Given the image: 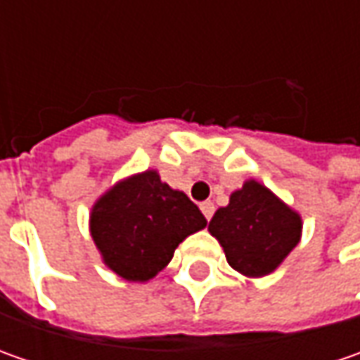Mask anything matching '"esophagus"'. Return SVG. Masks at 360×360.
I'll use <instances>...</instances> for the list:
<instances>
[{
	"label": "esophagus",
	"instance_id": "1",
	"mask_svg": "<svg viewBox=\"0 0 360 360\" xmlns=\"http://www.w3.org/2000/svg\"><path fill=\"white\" fill-rule=\"evenodd\" d=\"M200 210H202V214L206 216V220H210V218H212V214H214V204H212L210 200L202 202Z\"/></svg>",
	"mask_w": 360,
	"mask_h": 360
}]
</instances>
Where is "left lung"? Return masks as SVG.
<instances>
[{
  "label": "left lung",
  "instance_id": "obj_1",
  "mask_svg": "<svg viewBox=\"0 0 360 360\" xmlns=\"http://www.w3.org/2000/svg\"><path fill=\"white\" fill-rule=\"evenodd\" d=\"M229 264L248 278L266 276L281 266L300 240V214L256 180L230 194L208 224Z\"/></svg>",
  "mask_w": 360,
  "mask_h": 360
}]
</instances>
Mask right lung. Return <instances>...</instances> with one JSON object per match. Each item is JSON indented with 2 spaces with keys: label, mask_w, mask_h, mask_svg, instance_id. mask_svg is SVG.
I'll use <instances>...</instances> for the list:
<instances>
[{
  "label": "right lung",
  "mask_w": 360,
  "mask_h": 360,
  "mask_svg": "<svg viewBox=\"0 0 360 360\" xmlns=\"http://www.w3.org/2000/svg\"><path fill=\"white\" fill-rule=\"evenodd\" d=\"M206 218L184 192L172 190L156 170L134 174L94 204L90 232L104 264L130 283H146L172 260L186 236Z\"/></svg>",
  "instance_id": "add662e5"
}]
</instances>
